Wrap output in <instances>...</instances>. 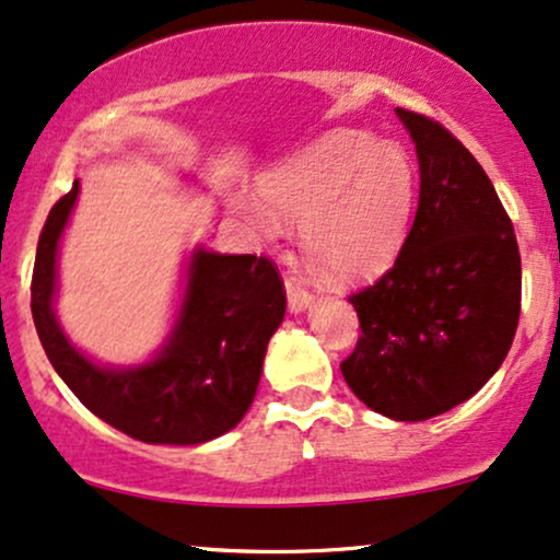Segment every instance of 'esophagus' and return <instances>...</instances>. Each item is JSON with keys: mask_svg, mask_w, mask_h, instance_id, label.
<instances>
[{"mask_svg": "<svg viewBox=\"0 0 560 560\" xmlns=\"http://www.w3.org/2000/svg\"><path fill=\"white\" fill-rule=\"evenodd\" d=\"M285 291H288V308H291V314H301L312 306L314 295L308 293L301 282H295V278L285 280Z\"/></svg>", "mask_w": 560, "mask_h": 560, "instance_id": "obj_1", "label": "esophagus"}]
</instances>
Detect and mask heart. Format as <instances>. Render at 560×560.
Returning a JSON list of instances; mask_svg holds the SVG:
<instances>
[{"label":"heart","instance_id":"1","mask_svg":"<svg viewBox=\"0 0 560 560\" xmlns=\"http://www.w3.org/2000/svg\"><path fill=\"white\" fill-rule=\"evenodd\" d=\"M259 195L233 197L248 231L278 236L299 215L303 248L355 282L397 259L416 210V165L395 142L361 129H332L259 178Z\"/></svg>","mask_w":560,"mask_h":560}]
</instances>
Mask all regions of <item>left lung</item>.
Here are the masks:
<instances>
[{
  "instance_id": "8db88e82",
  "label": "left lung",
  "mask_w": 560,
  "mask_h": 560,
  "mask_svg": "<svg viewBox=\"0 0 560 560\" xmlns=\"http://www.w3.org/2000/svg\"><path fill=\"white\" fill-rule=\"evenodd\" d=\"M416 142L418 212L395 267L350 295L361 322L342 361L353 395L392 420H428L501 369L522 306L514 225L491 178L439 121L397 108Z\"/></svg>"
}]
</instances>
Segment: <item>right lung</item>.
Masks as SVG:
<instances>
[{"instance_id": "1", "label": "right lung", "mask_w": 560, "mask_h": 560, "mask_svg": "<svg viewBox=\"0 0 560 560\" xmlns=\"http://www.w3.org/2000/svg\"><path fill=\"white\" fill-rule=\"evenodd\" d=\"M80 182L48 212L38 238L31 312L48 361L93 416L144 444L195 446L241 423L257 395L267 342L285 316L272 261L197 246L184 267L178 312L155 355L101 365L69 340L54 312L59 241Z\"/></svg>"}]
</instances>
